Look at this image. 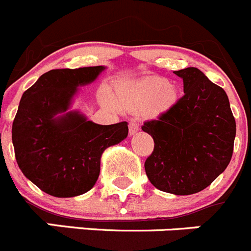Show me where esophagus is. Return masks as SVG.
<instances>
[{"instance_id": "34e87169", "label": "esophagus", "mask_w": 251, "mask_h": 251, "mask_svg": "<svg viewBox=\"0 0 251 251\" xmlns=\"http://www.w3.org/2000/svg\"><path fill=\"white\" fill-rule=\"evenodd\" d=\"M137 131H139V125H137L135 121H130V124H128V132H130V136L135 135Z\"/></svg>"}]
</instances>
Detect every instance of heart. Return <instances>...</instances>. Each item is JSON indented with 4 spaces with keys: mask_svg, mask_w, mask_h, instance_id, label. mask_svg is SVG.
Returning a JSON list of instances; mask_svg holds the SVG:
<instances>
[{
    "mask_svg": "<svg viewBox=\"0 0 251 251\" xmlns=\"http://www.w3.org/2000/svg\"><path fill=\"white\" fill-rule=\"evenodd\" d=\"M115 99L119 106L149 118H158L177 105L178 89L163 78H147L133 84L123 85L116 90ZM111 106V101L106 100Z\"/></svg>",
    "mask_w": 251,
    "mask_h": 251,
    "instance_id": "heart-1",
    "label": "heart"
}]
</instances>
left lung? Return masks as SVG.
<instances>
[{
	"label": "left lung",
	"mask_w": 251,
	"mask_h": 251,
	"mask_svg": "<svg viewBox=\"0 0 251 251\" xmlns=\"http://www.w3.org/2000/svg\"><path fill=\"white\" fill-rule=\"evenodd\" d=\"M175 74L183 80L184 95L142 126L154 141L145 171L160 191L188 196L207 188L228 167L236 125L226 93L204 73L191 67Z\"/></svg>",
	"instance_id": "obj_1"
}]
</instances>
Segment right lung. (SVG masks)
<instances>
[{"instance_id":"obj_1","label":"right lung","mask_w":251,"mask_h":251,"mask_svg":"<svg viewBox=\"0 0 251 251\" xmlns=\"http://www.w3.org/2000/svg\"><path fill=\"white\" fill-rule=\"evenodd\" d=\"M105 67L53 69L23 93L12 125L18 167L39 189L58 198L86 193L97 183L107 147L127 137V123L99 125L69 110L79 86Z\"/></svg>"}]
</instances>
